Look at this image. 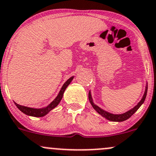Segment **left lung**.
Masks as SVG:
<instances>
[{"label":"left lung","instance_id":"1","mask_svg":"<svg viewBox=\"0 0 156 156\" xmlns=\"http://www.w3.org/2000/svg\"><path fill=\"white\" fill-rule=\"evenodd\" d=\"M147 88H148V86L147 85V87H146L145 93H144L143 98H142V99L140 100V102H139L138 104H137V105H136L134 108H132V110H130V111H127V112L124 113V114H110V113L107 112V111H105L104 110L101 109V108H100L99 107H98L97 105H96L93 103V99H92V97H91L90 92H89V94H88V97H89L90 102V104L92 105V106H93V108H94V109L96 110V111H97L98 113H99L100 115L102 116L103 117L106 118V119H108V120L113 121V122H122V121L126 120V119H128L129 118H130L131 117H132V116L133 115L134 113H135L136 111H137V109H138V108H140V106H141V105L144 102V101H145V99H146V96H147Z\"/></svg>","mask_w":156,"mask_h":156}]
</instances>
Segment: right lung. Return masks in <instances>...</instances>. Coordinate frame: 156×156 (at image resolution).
Instances as JSON below:
<instances>
[{"label": "right lung", "instance_id": "obj_1", "mask_svg": "<svg viewBox=\"0 0 156 156\" xmlns=\"http://www.w3.org/2000/svg\"><path fill=\"white\" fill-rule=\"evenodd\" d=\"M73 78L74 77H71L69 79H68L66 81L64 84H63V87H62L60 91L59 92V94L57 95V97L55 98V100H54L51 103H50L47 107L37 109V108H31L28 107H25V106L20 105H18L17 103L16 102H15V105H16V107L19 108L22 112L24 113V114H25L26 115L31 116V117H43V116L46 115L49 111H51L52 109H54V108L58 105V104L60 103V101H61L62 98H63V93H64L65 90L66 89V87L69 86V83H71V81H73Z\"/></svg>", "mask_w": 156, "mask_h": 156}]
</instances>
